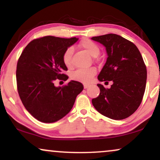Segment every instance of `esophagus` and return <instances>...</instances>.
<instances>
[{
    "label": "esophagus",
    "mask_w": 160,
    "mask_h": 160,
    "mask_svg": "<svg viewBox=\"0 0 160 160\" xmlns=\"http://www.w3.org/2000/svg\"><path fill=\"white\" fill-rule=\"evenodd\" d=\"M89 87V84H84V89L88 88Z\"/></svg>",
    "instance_id": "1"
}]
</instances>
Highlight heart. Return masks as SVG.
Returning a JSON list of instances; mask_svg holds the SVG:
<instances>
[{
	"label": "heart",
	"mask_w": 160,
	"mask_h": 160,
	"mask_svg": "<svg viewBox=\"0 0 160 160\" xmlns=\"http://www.w3.org/2000/svg\"><path fill=\"white\" fill-rule=\"evenodd\" d=\"M80 47L84 49L89 55L92 57H97L100 53V48L98 46L94 43L93 41L89 39H84L80 42ZM73 49L72 47L68 48L65 50L62 56V60L64 64L67 67L72 66V54H73ZM96 74V70L94 68H89L78 69L74 71L72 74V78L74 80L79 81V82L89 83L92 79L93 76Z\"/></svg>",
	"instance_id": "1"
}]
</instances>
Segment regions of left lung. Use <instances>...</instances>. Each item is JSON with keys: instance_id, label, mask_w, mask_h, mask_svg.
Returning <instances> with one entry per match:
<instances>
[{"instance_id": "1", "label": "left lung", "mask_w": 160, "mask_h": 160, "mask_svg": "<svg viewBox=\"0 0 160 160\" xmlns=\"http://www.w3.org/2000/svg\"><path fill=\"white\" fill-rule=\"evenodd\" d=\"M91 39L103 45L108 55L98 80L113 83L109 89L97 84L100 92L92 100L93 106L111 119H126L141 105L146 89L147 71L141 52L134 43L117 34Z\"/></svg>"}]
</instances>
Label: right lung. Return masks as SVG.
<instances>
[{"label":"right lung","instance_id":"add662e5","mask_svg":"<svg viewBox=\"0 0 160 160\" xmlns=\"http://www.w3.org/2000/svg\"><path fill=\"white\" fill-rule=\"evenodd\" d=\"M78 38L45 36L35 39L22 52L17 66V90L27 111L37 120L52 123L67 115L84 89L82 83L71 81L55 87L57 78L66 80L62 56Z\"/></svg>","mask_w":160,"mask_h":160}]
</instances>
